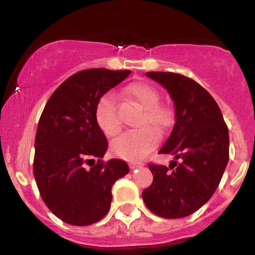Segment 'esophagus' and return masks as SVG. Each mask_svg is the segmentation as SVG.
<instances>
[{"label": "esophagus", "instance_id": "1", "mask_svg": "<svg viewBox=\"0 0 255 255\" xmlns=\"http://www.w3.org/2000/svg\"><path fill=\"white\" fill-rule=\"evenodd\" d=\"M141 166H143L142 162H130V163H129V168H130V169L137 168V167H141Z\"/></svg>", "mask_w": 255, "mask_h": 255}]
</instances>
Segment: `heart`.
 Listing matches in <instances>:
<instances>
[{
  "instance_id": "1",
  "label": "heart",
  "mask_w": 255,
  "mask_h": 255,
  "mask_svg": "<svg viewBox=\"0 0 255 255\" xmlns=\"http://www.w3.org/2000/svg\"><path fill=\"white\" fill-rule=\"evenodd\" d=\"M128 96L142 108L138 125H147L156 131L165 129L172 120V114L165 106L159 105V92L146 82L131 83L126 89ZM95 119L99 127L108 136H115L121 130V120L117 104L111 94H106L99 100L95 108ZM148 127L126 131L115 138L112 150L115 155L129 161L141 160L154 149L157 136Z\"/></svg>"
}]
</instances>
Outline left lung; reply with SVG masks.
Returning a JSON list of instances; mask_svg holds the SVG:
<instances>
[{
	"instance_id": "1",
	"label": "left lung",
	"mask_w": 255,
	"mask_h": 255,
	"mask_svg": "<svg viewBox=\"0 0 255 255\" xmlns=\"http://www.w3.org/2000/svg\"><path fill=\"white\" fill-rule=\"evenodd\" d=\"M146 75L168 90L175 125L160 154H172L169 168L149 163L153 182L144 204L166 219L185 218L202 207L218 188L230 159V135L215 100L194 80L170 72Z\"/></svg>"
}]
</instances>
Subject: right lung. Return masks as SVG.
Returning a JSON list of instances; mask_svg holds the SVG:
<instances>
[{"label":"right lung","instance_id":"obj_1","mask_svg":"<svg viewBox=\"0 0 255 255\" xmlns=\"http://www.w3.org/2000/svg\"><path fill=\"white\" fill-rule=\"evenodd\" d=\"M129 74L105 68L77 72L57 87L42 112L35 181L47 207L67 224L88 226L101 220L111 208L113 185L129 172L125 161L101 160L108 142L95 119L99 100ZM94 157L98 162L90 165Z\"/></svg>","mask_w":255,"mask_h":255}]
</instances>
